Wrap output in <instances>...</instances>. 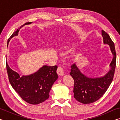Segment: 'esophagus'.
Returning <instances> with one entry per match:
<instances>
[{"instance_id": "obj_1", "label": "esophagus", "mask_w": 120, "mask_h": 120, "mask_svg": "<svg viewBox=\"0 0 120 120\" xmlns=\"http://www.w3.org/2000/svg\"><path fill=\"white\" fill-rule=\"evenodd\" d=\"M56 72H57L58 75H59V76H64V70L61 67H59L57 69V70H56Z\"/></svg>"}]
</instances>
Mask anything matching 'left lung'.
<instances>
[{"label": "left lung", "mask_w": 120, "mask_h": 120, "mask_svg": "<svg viewBox=\"0 0 120 120\" xmlns=\"http://www.w3.org/2000/svg\"><path fill=\"white\" fill-rule=\"evenodd\" d=\"M101 34L104 43L109 45L113 55L109 72L103 77L90 78L82 74L76 64L71 66L70 75L74 80V98L82 104H90L98 100L106 92L113 79L116 60L114 43L106 32L102 30Z\"/></svg>", "instance_id": "left-lung-1"}]
</instances>
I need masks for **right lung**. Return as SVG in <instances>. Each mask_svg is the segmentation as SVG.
Returning a JSON list of instances; mask_svg holds the SVG:
<instances>
[{"label": "right lung", "mask_w": 120, "mask_h": 120, "mask_svg": "<svg viewBox=\"0 0 120 120\" xmlns=\"http://www.w3.org/2000/svg\"><path fill=\"white\" fill-rule=\"evenodd\" d=\"M31 23L27 22L25 24ZM19 30V28L14 32L8 40V43L12 37L18 35ZM6 69L9 82L14 90L24 101L33 105L40 104L49 98L52 85L58 78L56 66H44L33 74L21 77L10 68L6 60Z\"/></svg>", "instance_id": "add662e5"}]
</instances>
